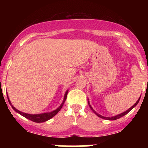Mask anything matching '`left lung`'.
<instances>
[{"label":"left lung","instance_id":"left-lung-1","mask_svg":"<svg viewBox=\"0 0 148 148\" xmlns=\"http://www.w3.org/2000/svg\"><path fill=\"white\" fill-rule=\"evenodd\" d=\"M140 97L139 98V99L138 101H137L136 102V103H135V104H134L133 106H132V107H131L129 109V110H127V111H125V112H122V113H121V114H118V115H116V116H114V117H103V116H102V115H100V114H97V113L95 111V110H93V109L92 108V107H91L90 105H89V107H90V108L92 109V111L94 112L95 113V114H97V115L98 116V117H101V118H102V119H104V120H117V119H119V118H120V117H123V116H125V114H127L128 112H129L131 110H132V108H134V107H135V106L137 105V104H138V102H139V101H140Z\"/></svg>","mask_w":148,"mask_h":148}]
</instances>
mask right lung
Instances as JSON below:
<instances>
[{"instance_id": "1", "label": "right lung", "mask_w": 148, "mask_h": 148, "mask_svg": "<svg viewBox=\"0 0 148 148\" xmlns=\"http://www.w3.org/2000/svg\"><path fill=\"white\" fill-rule=\"evenodd\" d=\"M67 93H68V91L66 92L65 96H64V99L63 102H62V104H61L60 107H59V108L56 109V110H54V111L51 112L44 113V114H26V113H24V112H22L19 111V110H16V109L15 108V107H13V105H12L11 103H10V102L9 99H8V102H9V103H10V104H11L12 108H13V110H15V111L17 112H18L19 114H21L22 116L25 117L26 118L28 119V120L33 121V122H38V123H39V122H46V121L50 120V119H51L52 117H54V116L56 115V114H57V113L59 112V111H60V110L62 109V107H63V104L65 102L66 99Z\"/></svg>"}]
</instances>
